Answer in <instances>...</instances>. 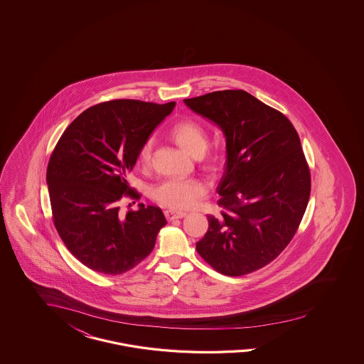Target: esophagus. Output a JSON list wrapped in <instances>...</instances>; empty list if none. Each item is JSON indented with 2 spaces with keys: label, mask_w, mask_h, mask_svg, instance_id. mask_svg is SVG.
Segmentation results:
<instances>
[{
  "label": "esophagus",
  "mask_w": 364,
  "mask_h": 364,
  "mask_svg": "<svg viewBox=\"0 0 364 364\" xmlns=\"http://www.w3.org/2000/svg\"><path fill=\"white\" fill-rule=\"evenodd\" d=\"M166 215V220L172 221L176 220V219H183L187 216L186 212H176V210H168L164 212Z\"/></svg>",
  "instance_id": "esophagus-1"
}]
</instances>
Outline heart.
Wrapping results in <instances>:
<instances>
[{"label":"heart","mask_w":364,"mask_h":364,"mask_svg":"<svg viewBox=\"0 0 364 364\" xmlns=\"http://www.w3.org/2000/svg\"><path fill=\"white\" fill-rule=\"evenodd\" d=\"M171 134L184 151L192 156L203 154L208 145L205 129L193 120L177 122ZM152 154V140L144 141L137 152V163L148 166ZM208 192V184L200 178H166L151 188V198L163 207L188 210L198 204Z\"/></svg>","instance_id":"b5f03b06"}]
</instances>
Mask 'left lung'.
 Returning a JSON list of instances; mask_svg holds the SVG:
<instances>
[{"label": "left lung", "instance_id": "left-lung-1", "mask_svg": "<svg viewBox=\"0 0 364 364\" xmlns=\"http://www.w3.org/2000/svg\"><path fill=\"white\" fill-rule=\"evenodd\" d=\"M184 104L225 137L216 188L225 210L207 216L208 231L196 250L223 275L251 274L282 254L307 208L311 176L298 133L283 113L244 90L212 92Z\"/></svg>", "mask_w": 364, "mask_h": 364}]
</instances>
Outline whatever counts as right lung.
I'll return each instance as SVG.
<instances>
[{
    "mask_svg": "<svg viewBox=\"0 0 364 364\" xmlns=\"http://www.w3.org/2000/svg\"><path fill=\"white\" fill-rule=\"evenodd\" d=\"M176 105L113 100L84 110L50 156L46 184L53 221L69 252L90 269L122 275L152 252L166 224L159 207L119 213L137 152Z\"/></svg>",
    "mask_w": 364,
    "mask_h": 364,
    "instance_id": "1",
    "label": "right lung"
}]
</instances>
